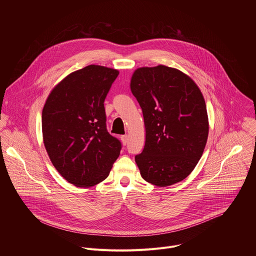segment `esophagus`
Segmentation results:
<instances>
[{
    "label": "esophagus",
    "instance_id": "esophagus-1",
    "mask_svg": "<svg viewBox=\"0 0 256 256\" xmlns=\"http://www.w3.org/2000/svg\"><path fill=\"white\" fill-rule=\"evenodd\" d=\"M120 138H122V144H128V136H120Z\"/></svg>",
    "mask_w": 256,
    "mask_h": 256
}]
</instances>
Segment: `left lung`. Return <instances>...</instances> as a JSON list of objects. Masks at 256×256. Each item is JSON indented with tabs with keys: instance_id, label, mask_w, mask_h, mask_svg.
I'll use <instances>...</instances> for the list:
<instances>
[{
	"instance_id": "8db88e82",
	"label": "left lung",
	"mask_w": 256,
	"mask_h": 256,
	"mask_svg": "<svg viewBox=\"0 0 256 256\" xmlns=\"http://www.w3.org/2000/svg\"><path fill=\"white\" fill-rule=\"evenodd\" d=\"M130 91L142 110L146 130L144 150L134 157L140 176L160 188L186 179L208 136L200 89L184 72L159 64L134 70Z\"/></svg>"
}]
</instances>
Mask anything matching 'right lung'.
<instances>
[{"label":"right lung","instance_id":"add662e5","mask_svg":"<svg viewBox=\"0 0 256 256\" xmlns=\"http://www.w3.org/2000/svg\"><path fill=\"white\" fill-rule=\"evenodd\" d=\"M118 70L90 64L50 91L42 109V138L58 172L70 184L91 188L109 175L122 144L106 130L105 97Z\"/></svg>","mask_w":256,"mask_h":256}]
</instances>
